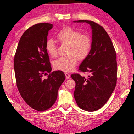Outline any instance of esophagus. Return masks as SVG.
Instances as JSON below:
<instances>
[{
    "label": "esophagus",
    "mask_w": 134,
    "mask_h": 134,
    "mask_svg": "<svg viewBox=\"0 0 134 134\" xmlns=\"http://www.w3.org/2000/svg\"><path fill=\"white\" fill-rule=\"evenodd\" d=\"M65 76H66V79H69L70 77V74H69L68 72H65Z\"/></svg>",
    "instance_id": "34e87169"
}]
</instances>
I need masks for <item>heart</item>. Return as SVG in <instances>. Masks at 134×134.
<instances>
[{
    "instance_id": "obj_1",
    "label": "heart",
    "mask_w": 134,
    "mask_h": 134,
    "mask_svg": "<svg viewBox=\"0 0 134 134\" xmlns=\"http://www.w3.org/2000/svg\"><path fill=\"white\" fill-rule=\"evenodd\" d=\"M56 37L62 44L68 45V55L60 57L54 62L56 69L63 71H70L78 62V59L83 60L90 54L92 48V39L88 34L80 32L70 27H65L56 35ZM46 49L50 56L55 58L57 56V48L53 40H47Z\"/></svg>"
}]
</instances>
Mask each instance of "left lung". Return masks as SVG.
I'll use <instances>...</instances> for the list:
<instances>
[{"label":"left lung","mask_w":134,"mask_h":134,"mask_svg":"<svg viewBox=\"0 0 134 134\" xmlns=\"http://www.w3.org/2000/svg\"><path fill=\"white\" fill-rule=\"evenodd\" d=\"M74 22L90 24L92 30V44L90 54L79 66L80 71L90 74L71 75L76 83L74 96L78 106L84 111L98 110L106 104L117 82L116 54L109 36L104 28L87 20Z\"/></svg>","instance_id":"8db88e82"}]
</instances>
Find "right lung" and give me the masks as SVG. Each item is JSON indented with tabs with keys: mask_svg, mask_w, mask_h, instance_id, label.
Returning a JSON list of instances; mask_svg holds the SVG:
<instances>
[{
	"mask_svg": "<svg viewBox=\"0 0 134 134\" xmlns=\"http://www.w3.org/2000/svg\"><path fill=\"white\" fill-rule=\"evenodd\" d=\"M51 23H41L27 29L20 38L14 59L17 86L26 103L33 109L44 111L57 99L58 92L65 79L62 71H51L46 49ZM48 75L46 79L43 76Z\"/></svg>",
	"mask_w": 134,
	"mask_h": 134,
	"instance_id": "obj_1",
	"label": "right lung"
}]
</instances>
